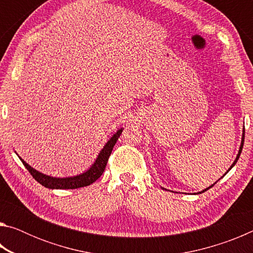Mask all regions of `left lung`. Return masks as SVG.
I'll return each mask as SVG.
<instances>
[{"label": "left lung", "mask_w": 253, "mask_h": 253, "mask_svg": "<svg viewBox=\"0 0 253 253\" xmlns=\"http://www.w3.org/2000/svg\"><path fill=\"white\" fill-rule=\"evenodd\" d=\"M243 143H245V130H243V136H242V142H241V146H240V149H239V154H238V156H237V158H235V161H234V163H233V164H232V166H231V168H230V169H232L233 168V166L235 165V163H237L238 162V160H239V157H240V154H241V152H242V148H243ZM229 169V170H230ZM213 185H214V184H213ZM213 185H211V186H210L209 188H211ZM209 188H207V190H209ZM207 190H204V191H207ZM203 191V192H204ZM203 192H201V193H203Z\"/></svg>", "instance_id": "8db88e82"}]
</instances>
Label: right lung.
I'll use <instances>...</instances> for the list:
<instances>
[{
    "mask_svg": "<svg viewBox=\"0 0 253 253\" xmlns=\"http://www.w3.org/2000/svg\"><path fill=\"white\" fill-rule=\"evenodd\" d=\"M122 131L123 129H119L116 134H115L108 140V142H107L105 147L101 149L99 155H98L96 162L93 163V165L87 170V172H84L80 175H77V176H74V177L57 178V177L46 176V175L38 172V170L32 169L31 166L28 165L27 163L22 160V158H20V160L22 161L25 169L29 170V173L32 175V177L36 179L37 182H39L41 185H43L48 188H70L71 190V188L88 186L93 182H96L97 179L101 176L102 173H104L107 162H108V158L111 154V151H113L115 144L117 143Z\"/></svg>",
    "mask_w": 253,
    "mask_h": 253,
    "instance_id": "add662e5",
    "label": "right lung"
}]
</instances>
